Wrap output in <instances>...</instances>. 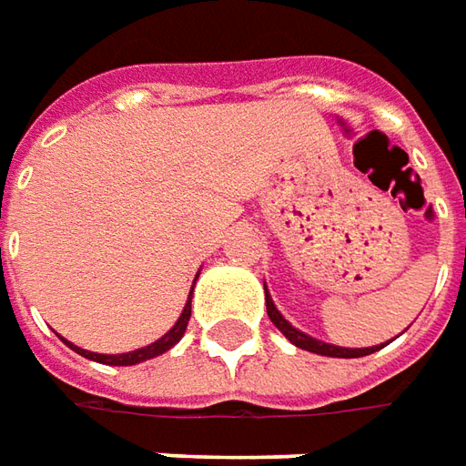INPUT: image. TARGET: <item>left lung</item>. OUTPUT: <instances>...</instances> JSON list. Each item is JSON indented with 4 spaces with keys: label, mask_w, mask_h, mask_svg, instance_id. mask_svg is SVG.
<instances>
[{
    "label": "left lung",
    "mask_w": 466,
    "mask_h": 466,
    "mask_svg": "<svg viewBox=\"0 0 466 466\" xmlns=\"http://www.w3.org/2000/svg\"><path fill=\"white\" fill-rule=\"evenodd\" d=\"M264 289H267V284H264ZM267 313H269V320L274 326L282 330L284 336L289 339V341L295 343L298 349H305V351H313V354H320V357H336V359H359V357H367V354H374V351H380L382 346H367V349H343V346H333V343H323L313 339V336H308V333H302L298 328L292 326L289 320H284V315L277 310V305H274V299H271L269 289H267Z\"/></svg>",
    "instance_id": "left-lung-1"
}]
</instances>
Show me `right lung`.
Returning a JSON list of instances; mask_svg holds the SVG:
<instances>
[{
	"instance_id": "1",
	"label": "right lung",
	"mask_w": 466,
	"mask_h": 466,
	"mask_svg": "<svg viewBox=\"0 0 466 466\" xmlns=\"http://www.w3.org/2000/svg\"><path fill=\"white\" fill-rule=\"evenodd\" d=\"M197 282V279H195ZM195 289V287H192ZM192 289H189V298H187V305H184L182 315H179V320L174 323V328L164 333L158 341H153L151 346H143V349H136V351H127V354H95V351H86V349H79V346H74L71 341L68 343V349H74L76 354H81L84 359H92V361H99V364H109V367H133V364H140V361H146V359L153 357H161L164 351H168L174 343L182 341L184 330H187V323H189V315H192Z\"/></svg>"
}]
</instances>
